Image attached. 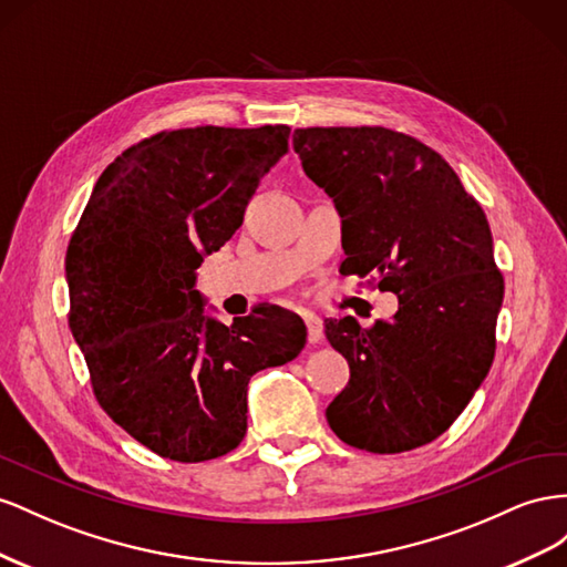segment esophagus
<instances>
[{"label": "esophagus", "instance_id": "obj_1", "mask_svg": "<svg viewBox=\"0 0 567 567\" xmlns=\"http://www.w3.org/2000/svg\"><path fill=\"white\" fill-rule=\"evenodd\" d=\"M303 322H306V330H309V344H320L322 342V320L313 313H306Z\"/></svg>", "mask_w": 567, "mask_h": 567}]
</instances>
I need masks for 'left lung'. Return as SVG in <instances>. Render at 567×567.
<instances>
[{
	"instance_id": "8db88e82",
	"label": "left lung",
	"mask_w": 567,
	"mask_h": 567,
	"mask_svg": "<svg viewBox=\"0 0 567 567\" xmlns=\"http://www.w3.org/2000/svg\"><path fill=\"white\" fill-rule=\"evenodd\" d=\"M303 173L342 216V272L399 297L392 320H326L351 378L326 415L370 454L430 444L463 413L496 349L504 278L482 206L423 142L386 127H299Z\"/></svg>"
}]
</instances>
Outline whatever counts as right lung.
<instances>
[{
    "mask_svg": "<svg viewBox=\"0 0 567 567\" xmlns=\"http://www.w3.org/2000/svg\"><path fill=\"white\" fill-rule=\"evenodd\" d=\"M289 127H183L125 150L96 181L66 251L69 326L113 423L154 454L199 463L247 434V384L306 344L295 313L233 326L194 289L204 256L245 220Z\"/></svg>",
    "mask_w": 567,
    "mask_h": 567,
    "instance_id": "obj_1",
    "label": "right lung"
}]
</instances>
